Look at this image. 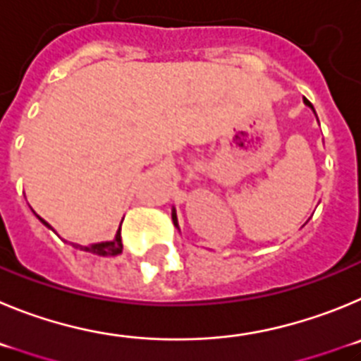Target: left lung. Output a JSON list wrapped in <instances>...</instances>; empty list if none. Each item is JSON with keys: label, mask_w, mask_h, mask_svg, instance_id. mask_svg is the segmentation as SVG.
Here are the masks:
<instances>
[{"label": "left lung", "mask_w": 361, "mask_h": 361, "mask_svg": "<svg viewBox=\"0 0 361 361\" xmlns=\"http://www.w3.org/2000/svg\"><path fill=\"white\" fill-rule=\"evenodd\" d=\"M304 104H306L307 108H311V111L314 113V108H313V104L310 102V100L307 99H304ZM314 115H317V113H314ZM173 221H174V226H176V228H180V226H178V217H176V209H173Z\"/></svg>", "instance_id": "8db88e82"}]
</instances>
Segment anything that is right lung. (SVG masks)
I'll return each mask as SVG.
<instances>
[{
	"label": "right lung",
	"mask_w": 361,
	"mask_h": 361,
	"mask_svg": "<svg viewBox=\"0 0 361 361\" xmlns=\"http://www.w3.org/2000/svg\"><path fill=\"white\" fill-rule=\"evenodd\" d=\"M35 216H37V214H35ZM37 219L41 221V223H43V225L47 226V228L54 230V226H51L50 223H47V221L43 219V217L37 216ZM54 232H55V230H54ZM55 233H57V232H55ZM70 245L73 246V248L82 250V252L95 253V255H100V257H115V255L122 253V248H124V246H122V237H120V228H118V232H116V235H115V239H113V241L93 243V245H90V246L77 245V243H70Z\"/></svg>",
	"instance_id": "right-lung-1"
}]
</instances>
